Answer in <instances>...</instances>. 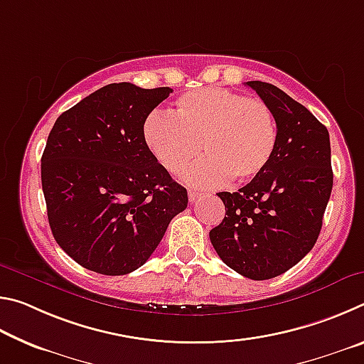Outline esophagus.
Instances as JSON below:
<instances>
[{"label": "esophagus", "instance_id": "esophagus-1", "mask_svg": "<svg viewBox=\"0 0 364 364\" xmlns=\"http://www.w3.org/2000/svg\"><path fill=\"white\" fill-rule=\"evenodd\" d=\"M202 193H199V191H188V197H189V202H194L197 197H200Z\"/></svg>", "mask_w": 364, "mask_h": 364}]
</instances>
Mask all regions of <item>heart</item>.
Masks as SVG:
<instances>
[{
  "instance_id": "1",
  "label": "heart",
  "mask_w": 364,
  "mask_h": 364,
  "mask_svg": "<svg viewBox=\"0 0 364 364\" xmlns=\"http://www.w3.org/2000/svg\"><path fill=\"white\" fill-rule=\"evenodd\" d=\"M143 138L171 175L184 171L202 147L207 157L186 178L196 186H215L226 178L244 183L260 175L273 157L278 132L263 101L210 86L178 97L171 115L147 117Z\"/></svg>"
}]
</instances>
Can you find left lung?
I'll use <instances>...</instances> for the list:
<instances>
[{
    "mask_svg": "<svg viewBox=\"0 0 364 364\" xmlns=\"http://www.w3.org/2000/svg\"><path fill=\"white\" fill-rule=\"evenodd\" d=\"M271 109L273 157L237 193H218L225 218L210 231L221 260L249 279L276 278L313 249L332 191L329 133L300 102L264 82H247Z\"/></svg>",
    "mask_w": 364,
    "mask_h": 364,
    "instance_id": "left-lung-1",
    "label": "left lung"
}]
</instances>
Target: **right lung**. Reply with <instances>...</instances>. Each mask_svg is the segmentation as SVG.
<instances>
[{
    "label": "right lung",
    "mask_w": 364,
    "mask_h": 364,
    "mask_svg": "<svg viewBox=\"0 0 364 364\" xmlns=\"http://www.w3.org/2000/svg\"><path fill=\"white\" fill-rule=\"evenodd\" d=\"M171 88L110 83L59 115L41 157L53 236L83 268L138 269L188 207V191L147 149L143 127Z\"/></svg>",
    "instance_id": "add662e5"
}]
</instances>
